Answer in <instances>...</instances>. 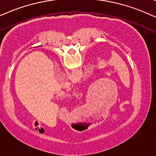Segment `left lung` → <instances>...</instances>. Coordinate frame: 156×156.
<instances>
[{"label": "left lung", "instance_id": "8db88e82", "mask_svg": "<svg viewBox=\"0 0 156 156\" xmlns=\"http://www.w3.org/2000/svg\"><path fill=\"white\" fill-rule=\"evenodd\" d=\"M77 128V129H80V128Z\"/></svg>", "mask_w": 156, "mask_h": 156}]
</instances>
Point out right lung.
<instances>
[{
    "mask_svg": "<svg viewBox=\"0 0 156 156\" xmlns=\"http://www.w3.org/2000/svg\"><path fill=\"white\" fill-rule=\"evenodd\" d=\"M83 130V129H81V130Z\"/></svg>",
    "mask_w": 156,
    "mask_h": 156,
    "instance_id": "obj_1",
    "label": "right lung"
}]
</instances>
